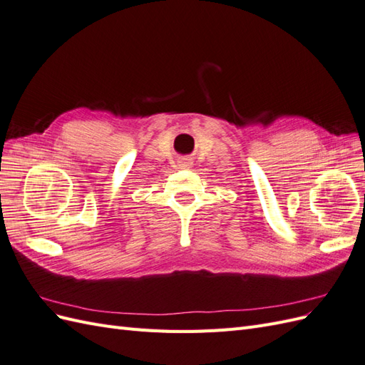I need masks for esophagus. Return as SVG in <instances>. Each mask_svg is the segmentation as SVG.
<instances>
[{"mask_svg": "<svg viewBox=\"0 0 365 365\" xmlns=\"http://www.w3.org/2000/svg\"><path fill=\"white\" fill-rule=\"evenodd\" d=\"M192 164H193V161H192V160H189V158H182V160H180V161H178V168H181V169H189V168H192Z\"/></svg>", "mask_w": 365, "mask_h": 365, "instance_id": "obj_1", "label": "esophagus"}]
</instances>
